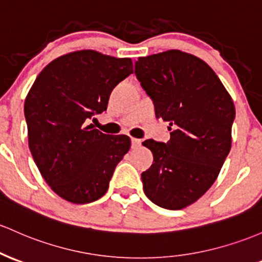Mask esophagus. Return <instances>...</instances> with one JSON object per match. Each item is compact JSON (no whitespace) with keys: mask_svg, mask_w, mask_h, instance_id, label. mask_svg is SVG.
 Here are the masks:
<instances>
[{"mask_svg":"<svg viewBox=\"0 0 262 262\" xmlns=\"http://www.w3.org/2000/svg\"><path fill=\"white\" fill-rule=\"evenodd\" d=\"M142 145V140L137 139V138H132V148H139Z\"/></svg>","mask_w":262,"mask_h":262,"instance_id":"esophagus-1","label":"esophagus"}]
</instances>
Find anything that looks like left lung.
<instances>
[{"instance_id":"8db88e82","label":"left lung","mask_w":262,"mask_h":262,"mask_svg":"<svg viewBox=\"0 0 262 262\" xmlns=\"http://www.w3.org/2000/svg\"><path fill=\"white\" fill-rule=\"evenodd\" d=\"M136 76L169 122L168 143L148 139L154 160L142 173L143 189L160 208L180 210L216 180L231 149L235 105L219 77L203 59L170 50L136 62Z\"/></svg>"}]
</instances>
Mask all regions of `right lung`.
Segmentation results:
<instances>
[{
  "label": "right lung",
  "instance_id": "right-lung-1",
  "mask_svg": "<svg viewBox=\"0 0 262 262\" xmlns=\"http://www.w3.org/2000/svg\"><path fill=\"white\" fill-rule=\"evenodd\" d=\"M130 73V58L71 52L46 66L28 92V146L43 179L62 199L88 204L107 192L130 138L104 134L88 122L107 111L113 88Z\"/></svg>",
  "mask_w": 262,
  "mask_h": 262
}]
</instances>
